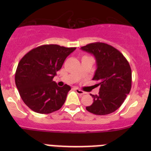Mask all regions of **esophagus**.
Returning <instances> with one entry per match:
<instances>
[{"label": "esophagus", "instance_id": "esophagus-1", "mask_svg": "<svg viewBox=\"0 0 151 151\" xmlns=\"http://www.w3.org/2000/svg\"><path fill=\"white\" fill-rule=\"evenodd\" d=\"M75 90H76V91L77 94H85V91H82V90H80V89H78V88H76Z\"/></svg>", "mask_w": 151, "mask_h": 151}]
</instances>
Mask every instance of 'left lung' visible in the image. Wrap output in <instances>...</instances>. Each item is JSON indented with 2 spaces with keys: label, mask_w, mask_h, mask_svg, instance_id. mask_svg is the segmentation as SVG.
I'll use <instances>...</instances> for the list:
<instances>
[{
  "label": "left lung",
  "mask_w": 151,
  "mask_h": 151,
  "mask_svg": "<svg viewBox=\"0 0 151 151\" xmlns=\"http://www.w3.org/2000/svg\"><path fill=\"white\" fill-rule=\"evenodd\" d=\"M94 56L97 69L93 80L99 94H91L93 103L86 110L95 115H107L120 107L132 88V69L123 54L111 45L94 42L81 47Z\"/></svg>",
  "instance_id": "1"
}]
</instances>
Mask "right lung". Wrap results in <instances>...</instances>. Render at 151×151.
Listing matches in <instances>:
<instances>
[{
    "mask_svg": "<svg viewBox=\"0 0 151 151\" xmlns=\"http://www.w3.org/2000/svg\"><path fill=\"white\" fill-rule=\"evenodd\" d=\"M76 47L45 45L29 51L20 60L15 82L23 102L36 113L48 114L64 104L70 86H57L53 78L66 57Z\"/></svg>",
    "mask_w": 151,
    "mask_h": 151,
    "instance_id": "add662e5",
    "label": "right lung"
}]
</instances>
